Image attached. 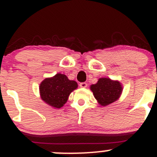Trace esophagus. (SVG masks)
<instances>
[{
  "mask_svg": "<svg viewBox=\"0 0 157 157\" xmlns=\"http://www.w3.org/2000/svg\"><path fill=\"white\" fill-rule=\"evenodd\" d=\"M80 86L81 87V88H86V87L87 86V83H80Z\"/></svg>",
  "mask_w": 157,
  "mask_h": 157,
  "instance_id": "1",
  "label": "esophagus"
}]
</instances>
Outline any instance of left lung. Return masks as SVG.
Masks as SVG:
<instances>
[{
    "mask_svg": "<svg viewBox=\"0 0 157 157\" xmlns=\"http://www.w3.org/2000/svg\"><path fill=\"white\" fill-rule=\"evenodd\" d=\"M123 85L119 80L109 77H101L95 84L90 86V90L101 106H107L120 98L123 92Z\"/></svg>",
    "mask_w": 157,
    "mask_h": 157,
    "instance_id": "left-lung-1",
    "label": "left lung"
}]
</instances>
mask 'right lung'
Segmentation results:
<instances>
[{
    "label": "right lung",
    "instance_id": "1",
    "mask_svg": "<svg viewBox=\"0 0 157 157\" xmlns=\"http://www.w3.org/2000/svg\"><path fill=\"white\" fill-rule=\"evenodd\" d=\"M77 87V82L69 80L65 74L58 73L41 82L39 86L40 95L46 104L59 109L64 106L70 94Z\"/></svg>",
    "mask_w": 157,
    "mask_h": 157
}]
</instances>
